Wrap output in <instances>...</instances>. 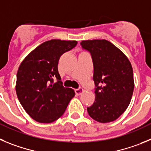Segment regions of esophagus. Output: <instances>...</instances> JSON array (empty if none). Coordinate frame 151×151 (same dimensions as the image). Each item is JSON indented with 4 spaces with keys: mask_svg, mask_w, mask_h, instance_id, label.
Instances as JSON below:
<instances>
[{
    "mask_svg": "<svg viewBox=\"0 0 151 151\" xmlns=\"http://www.w3.org/2000/svg\"><path fill=\"white\" fill-rule=\"evenodd\" d=\"M83 88H81V87H80V88H78V89H75V93L77 95H81V93H83Z\"/></svg>",
    "mask_w": 151,
    "mask_h": 151,
    "instance_id": "obj_1",
    "label": "esophagus"
}]
</instances>
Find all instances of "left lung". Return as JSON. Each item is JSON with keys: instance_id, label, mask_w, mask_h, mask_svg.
<instances>
[{"instance_id": "left-lung-1", "label": "left lung", "mask_w": 151, "mask_h": 151, "mask_svg": "<svg viewBox=\"0 0 151 151\" xmlns=\"http://www.w3.org/2000/svg\"><path fill=\"white\" fill-rule=\"evenodd\" d=\"M82 49L90 53L96 99L87 111L99 123L117 119L128 108L134 90L132 65L122 51L106 40H83Z\"/></svg>"}]
</instances>
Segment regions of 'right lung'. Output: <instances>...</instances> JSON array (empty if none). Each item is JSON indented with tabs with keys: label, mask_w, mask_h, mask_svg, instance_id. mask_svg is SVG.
Wrapping results in <instances>:
<instances>
[{
	"label": "right lung",
	"mask_w": 151,
	"mask_h": 151,
	"mask_svg": "<svg viewBox=\"0 0 151 151\" xmlns=\"http://www.w3.org/2000/svg\"><path fill=\"white\" fill-rule=\"evenodd\" d=\"M77 41L50 40L30 52L16 75L19 101L32 119L50 123L63 115L74 91L64 87L58 70L61 55L77 46ZM57 82L54 83L53 79Z\"/></svg>",
	"instance_id": "obj_1"
}]
</instances>
